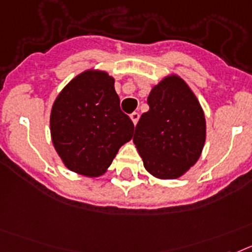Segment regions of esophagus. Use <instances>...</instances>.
<instances>
[{
	"label": "esophagus",
	"mask_w": 252,
	"mask_h": 252,
	"mask_svg": "<svg viewBox=\"0 0 252 252\" xmlns=\"http://www.w3.org/2000/svg\"><path fill=\"white\" fill-rule=\"evenodd\" d=\"M130 119H132L133 124H137L138 123V120H139V113H137V111H134V113L130 114Z\"/></svg>",
	"instance_id": "34e87169"
}]
</instances>
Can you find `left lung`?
<instances>
[{"instance_id":"left-lung-1","label":"left lung","mask_w":252,"mask_h":252,"mask_svg":"<svg viewBox=\"0 0 252 252\" xmlns=\"http://www.w3.org/2000/svg\"><path fill=\"white\" fill-rule=\"evenodd\" d=\"M150 110L142 114L133 137L143 165L155 178L178 179L200 157L205 118L187 82L176 74L151 90Z\"/></svg>"}]
</instances>
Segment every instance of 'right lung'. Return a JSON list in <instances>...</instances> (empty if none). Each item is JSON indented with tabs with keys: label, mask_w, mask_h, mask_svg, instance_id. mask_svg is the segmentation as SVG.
Wrapping results in <instances>:
<instances>
[{
	"label": "right lung",
	"mask_w": 252,
	"mask_h": 252,
	"mask_svg": "<svg viewBox=\"0 0 252 252\" xmlns=\"http://www.w3.org/2000/svg\"><path fill=\"white\" fill-rule=\"evenodd\" d=\"M119 104L114 78L97 69L82 72L61 91L50 113V134L65 167L89 178L108 170L134 130Z\"/></svg>",
	"instance_id": "add662e5"
}]
</instances>
